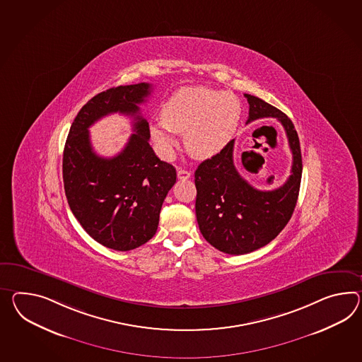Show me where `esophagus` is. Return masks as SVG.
<instances>
[{"instance_id":"34e87169","label":"esophagus","mask_w":362,"mask_h":362,"mask_svg":"<svg viewBox=\"0 0 362 362\" xmlns=\"http://www.w3.org/2000/svg\"><path fill=\"white\" fill-rule=\"evenodd\" d=\"M189 177H191V173H189V171H187L185 168H179V170H177V179L187 180V179H189Z\"/></svg>"}]
</instances>
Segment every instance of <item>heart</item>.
I'll return each mask as SVG.
<instances>
[{
	"label": "heart",
	"instance_id": "heart-1",
	"mask_svg": "<svg viewBox=\"0 0 362 362\" xmlns=\"http://www.w3.org/2000/svg\"><path fill=\"white\" fill-rule=\"evenodd\" d=\"M238 98L208 88H180L162 108V120L150 124L159 153L168 157L174 132L185 134V148L197 159L211 158L229 144L240 120Z\"/></svg>",
	"mask_w": 362,
	"mask_h": 362
}]
</instances>
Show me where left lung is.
<instances>
[{
	"mask_svg": "<svg viewBox=\"0 0 362 362\" xmlns=\"http://www.w3.org/2000/svg\"><path fill=\"white\" fill-rule=\"evenodd\" d=\"M248 120L276 117L289 141L291 177L274 191H260L240 177L234 166V140L205 159L194 171L196 218L204 238L230 255L252 252L274 240L294 212L302 177L300 139L291 119L260 98L245 94Z\"/></svg>",
	"mask_w": 362,
	"mask_h": 362,
	"instance_id": "left-lung-1",
	"label": "left lung"
}]
</instances>
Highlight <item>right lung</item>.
<instances>
[{"instance_id": "add662e5", "label": "right lung", "mask_w": 362, "mask_h": 362, "mask_svg": "<svg viewBox=\"0 0 362 362\" xmlns=\"http://www.w3.org/2000/svg\"><path fill=\"white\" fill-rule=\"evenodd\" d=\"M151 93L146 82L108 88L91 98L71 124L64 148L62 179L74 217L98 243L129 251L154 237L165 197L177 182L173 165L149 145V123L139 105ZM120 112L134 117L126 148L112 159L92 150L88 128L103 115Z\"/></svg>"}]
</instances>
